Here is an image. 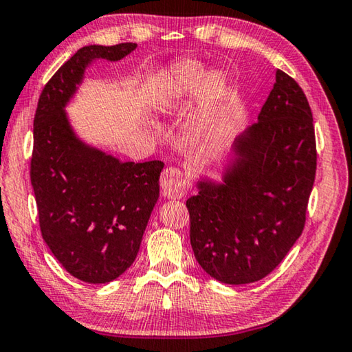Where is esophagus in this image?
I'll return each mask as SVG.
<instances>
[{
  "label": "esophagus",
  "instance_id": "esophagus-1",
  "mask_svg": "<svg viewBox=\"0 0 352 352\" xmlns=\"http://www.w3.org/2000/svg\"><path fill=\"white\" fill-rule=\"evenodd\" d=\"M187 187L188 184L184 179L179 168L170 166V168L164 170L162 176H160V190H162L164 196H168V198H181L186 193Z\"/></svg>",
  "mask_w": 352,
  "mask_h": 352
}]
</instances>
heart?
I'll list each match as a JSON object with an SVG mask.
<instances>
[{
    "instance_id": "b5f03b06",
    "label": "heart",
    "mask_w": 352,
    "mask_h": 352,
    "mask_svg": "<svg viewBox=\"0 0 352 352\" xmlns=\"http://www.w3.org/2000/svg\"><path fill=\"white\" fill-rule=\"evenodd\" d=\"M196 96V104L188 120L195 138H206L218 125L230 96V80L221 71L206 72L196 61L173 65L159 83L157 102L164 107L186 102Z\"/></svg>"
}]
</instances>
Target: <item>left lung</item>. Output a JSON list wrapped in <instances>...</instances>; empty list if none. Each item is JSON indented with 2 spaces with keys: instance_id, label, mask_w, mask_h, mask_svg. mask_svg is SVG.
I'll list each match as a JSON object with an SVG mask.
<instances>
[{
  "instance_id": "1",
  "label": "left lung",
  "mask_w": 352,
  "mask_h": 352,
  "mask_svg": "<svg viewBox=\"0 0 352 352\" xmlns=\"http://www.w3.org/2000/svg\"><path fill=\"white\" fill-rule=\"evenodd\" d=\"M221 181L206 175L187 199L190 243L204 272L226 285L264 278L303 232L317 168L305 92L276 69L258 122L233 140Z\"/></svg>"
}]
</instances>
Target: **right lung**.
I'll use <instances>...</instances> for the list:
<instances>
[{"label":"right lung","instance_id":"1","mask_svg":"<svg viewBox=\"0 0 352 352\" xmlns=\"http://www.w3.org/2000/svg\"><path fill=\"white\" fill-rule=\"evenodd\" d=\"M138 47L91 45L46 83L34 119L32 182L43 239L72 276L109 283L134 263L159 199L160 160L122 162L85 142L65 111L96 60L119 61Z\"/></svg>","mask_w":352,"mask_h":352}]
</instances>
